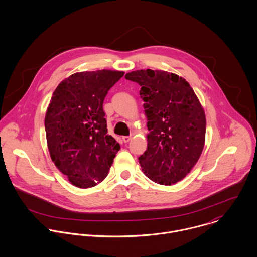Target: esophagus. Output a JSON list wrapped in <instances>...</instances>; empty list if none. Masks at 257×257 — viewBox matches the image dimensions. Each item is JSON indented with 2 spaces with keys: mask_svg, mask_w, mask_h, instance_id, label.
<instances>
[{
  "mask_svg": "<svg viewBox=\"0 0 257 257\" xmlns=\"http://www.w3.org/2000/svg\"><path fill=\"white\" fill-rule=\"evenodd\" d=\"M131 139H132V137H128V136H126V137H122V141H123V143H128V142L131 141Z\"/></svg>",
  "mask_w": 257,
  "mask_h": 257,
  "instance_id": "esophagus-1",
  "label": "esophagus"
}]
</instances>
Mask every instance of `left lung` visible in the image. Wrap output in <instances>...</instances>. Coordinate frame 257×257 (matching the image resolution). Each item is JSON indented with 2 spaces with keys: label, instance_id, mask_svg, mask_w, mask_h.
<instances>
[{
  "label": "left lung",
  "instance_id": "obj_1",
  "mask_svg": "<svg viewBox=\"0 0 257 257\" xmlns=\"http://www.w3.org/2000/svg\"><path fill=\"white\" fill-rule=\"evenodd\" d=\"M125 79L141 86L147 117V148L139 157L155 183L172 185L190 172L205 145L206 116L189 83L174 73L137 70Z\"/></svg>",
  "mask_w": 257,
  "mask_h": 257
}]
</instances>
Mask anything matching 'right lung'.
<instances>
[{
	"label": "right lung",
	"mask_w": 257,
	"mask_h": 257,
	"mask_svg": "<svg viewBox=\"0 0 257 257\" xmlns=\"http://www.w3.org/2000/svg\"><path fill=\"white\" fill-rule=\"evenodd\" d=\"M123 74L105 69L75 73L53 93L44 119L47 147L55 166L76 187L102 182L120 148L108 135L103 103Z\"/></svg>",
	"instance_id": "1"
}]
</instances>
